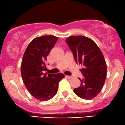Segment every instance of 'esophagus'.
<instances>
[{
  "mask_svg": "<svg viewBox=\"0 0 125 125\" xmlns=\"http://www.w3.org/2000/svg\"><path fill=\"white\" fill-rule=\"evenodd\" d=\"M66 77L68 79H71L72 78V76H66Z\"/></svg>",
  "mask_w": 125,
  "mask_h": 125,
  "instance_id": "esophagus-1",
  "label": "esophagus"
}]
</instances>
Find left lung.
<instances>
[{
  "instance_id": "8db88e82",
  "label": "left lung",
  "mask_w": 125,
  "mask_h": 125,
  "mask_svg": "<svg viewBox=\"0 0 125 125\" xmlns=\"http://www.w3.org/2000/svg\"><path fill=\"white\" fill-rule=\"evenodd\" d=\"M65 41L76 62L83 66L80 71L84 78H79L80 85L73 91L83 99H92L101 91L106 78L107 65L103 53L96 43L88 37L71 36Z\"/></svg>"
}]
</instances>
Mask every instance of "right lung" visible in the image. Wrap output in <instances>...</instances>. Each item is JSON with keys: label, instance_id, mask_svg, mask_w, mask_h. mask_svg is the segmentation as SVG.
I'll return each mask as SVG.
<instances>
[{"label": "right lung", "instance_id": "obj_1", "mask_svg": "<svg viewBox=\"0 0 125 125\" xmlns=\"http://www.w3.org/2000/svg\"><path fill=\"white\" fill-rule=\"evenodd\" d=\"M58 40L54 35H44L33 39L24 53L21 64V75L26 87L32 96L41 101L53 98L57 92L59 83L65 75L48 74L45 61Z\"/></svg>", "mask_w": 125, "mask_h": 125}]
</instances>
